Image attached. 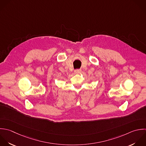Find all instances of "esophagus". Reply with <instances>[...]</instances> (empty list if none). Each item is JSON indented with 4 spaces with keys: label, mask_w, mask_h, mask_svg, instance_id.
<instances>
[{
    "label": "esophagus",
    "mask_w": 146,
    "mask_h": 146,
    "mask_svg": "<svg viewBox=\"0 0 146 146\" xmlns=\"http://www.w3.org/2000/svg\"><path fill=\"white\" fill-rule=\"evenodd\" d=\"M81 72V69H76L74 70V73L76 74H79Z\"/></svg>",
    "instance_id": "esophagus-1"
}]
</instances>
